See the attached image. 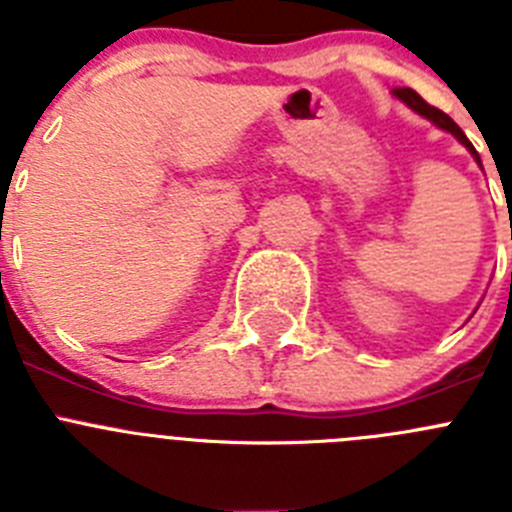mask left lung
Segmentation results:
<instances>
[{
    "mask_svg": "<svg viewBox=\"0 0 512 512\" xmlns=\"http://www.w3.org/2000/svg\"><path fill=\"white\" fill-rule=\"evenodd\" d=\"M392 97L400 99L402 104H408L410 110L418 112V115H420V117H425V120H431L433 125H436V128H441V130H446V133L454 135V138L459 140L461 146H464V148H467L469 153H472L474 161H477V164L482 166V161H479V153L474 151V146H472V143H469L467 135L461 133L459 125H456V122L451 120V117L446 115V112H441V110H436V107H431V104L425 102V99L420 97L418 92H413V89H408V87H405V89H392Z\"/></svg>",
    "mask_w": 512,
    "mask_h": 512,
    "instance_id": "left-lung-1",
    "label": "left lung"
}]
</instances>
